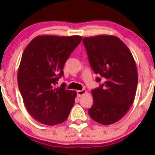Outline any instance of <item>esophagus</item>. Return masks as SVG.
<instances>
[{
    "instance_id": "1",
    "label": "esophagus",
    "mask_w": 155,
    "mask_h": 155,
    "mask_svg": "<svg viewBox=\"0 0 155 155\" xmlns=\"http://www.w3.org/2000/svg\"><path fill=\"white\" fill-rule=\"evenodd\" d=\"M87 93V90L83 89L82 90H78L77 91V95L78 97H81V96L85 95Z\"/></svg>"
}]
</instances>
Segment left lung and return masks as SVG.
I'll return each instance as SVG.
<instances>
[{
	"label": "left lung",
	"mask_w": 155,
	"mask_h": 155,
	"mask_svg": "<svg viewBox=\"0 0 155 155\" xmlns=\"http://www.w3.org/2000/svg\"><path fill=\"white\" fill-rule=\"evenodd\" d=\"M83 43L92 70L104 79L100 87L92 90L93 104L88 114L97 123L109 125L122 119L134 101L136 62L128 47L115 35L85 37Z\"/></svg>",
	"instance_id": "8db88e82"
}]
</instances>
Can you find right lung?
<instances>
[{
    "label": "right lung",
    "instance_id": "1",
    "mask_svg": "<svg viewBox=\"0 0 155 155\" xmlns=\"http://www.w3.org/2000/svg\"><path fill=\"white\" fill-rule=\"evenodd\" d=\"M82 40L81 35H38L23 51L17 82L28 113L40 123L60 124L68 119L76 92L57 86L65 63Z\"/></svg>",
    "mask_w": 155,
    "mask_h": 155
}]
</instances>
